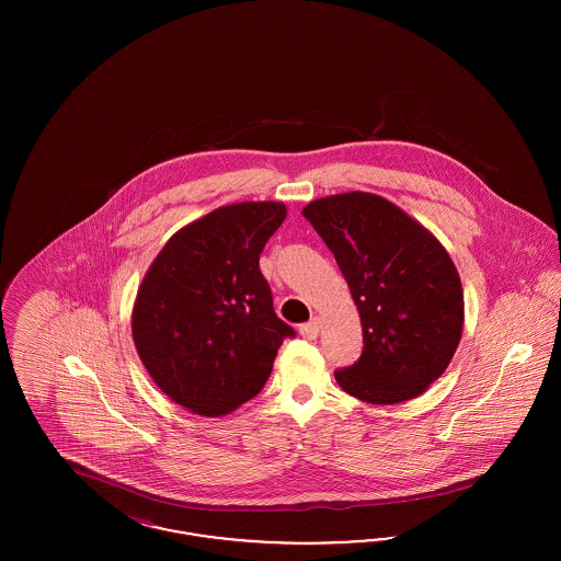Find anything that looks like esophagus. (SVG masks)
I'll use <instances>...</instances> for the list:
<instances>
[{
    "mask_svg": "<svg viewBox=\"0 0 561 561\" xmlns=\"http://www.w3.org/2000/svg\"><path fill=\"white\" fill-rule=\"evenodd\" d=\"M321 321L320 318H313L309 323L300 325V336L307 341H316L320 336Z\"/></svg>",
    "mask_w": 561,
    "mask_h": 561,
    "instance_id": "1",
    "label": "esophagus"
}]
</instances>
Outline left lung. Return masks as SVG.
I'll return each instance as SVG.
<instances>
[{
  "label": "left lung",
  "instance_id": "left-lung-1",
  "mask_svg": "<svg viewBox=\"0 0 561 561\" xmlns=\"http://www.w3.org/2000/svg\"><path fill=\"white\" fill-rule=\"evenodd\" d=\"M302 216L334 254L362 321V357L336 370V382L374 405L419 398L446 373L462 336L465 296L448 250L368 191L313 199Z\"/></svg>",
  "mask_w": 561,
  "mask_h": 561
}]
</instances>
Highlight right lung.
Segmentation results:
<instances>
[{
	"instance_id": "1",
	"label": "right lung",
	"mask_w": 561,
	"mask_h": 561,
	"mask_svg": "<svg viewBox=\"0 0 561 561\" xmlns=\"http://www.w3.org/2000/svg\"><path fill=\"white\" fill-rule=\"evenodd\" d=\"M286 214L282 202L220 206L165 241L138 286L134 347L161 391L193 414L222 416L252 400L294 336L259 267Z\"/></svg>"
}]
</instances>
